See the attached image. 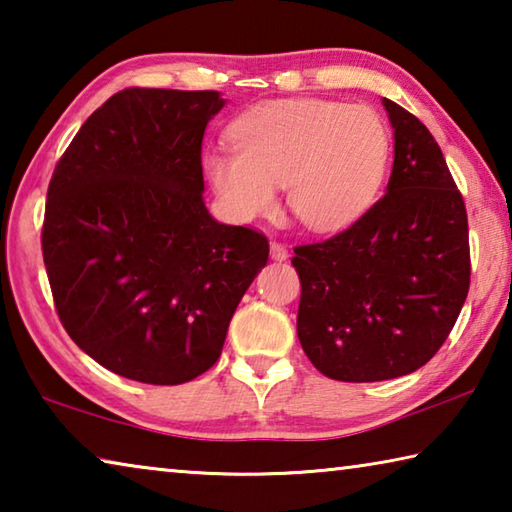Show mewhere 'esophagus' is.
<instances>
[{
    "label": "esophagus",
    "mask_w": 512,
    "mask_h": 512,
    "mask_svg": "<svg viewBox=\"0 0 512 512\" xmlns=\"http://www.w3.org/2000/svg\"><path fill=\"white\" fill-rule=\"evenodd\" d=\"M271 257L275 259V262H287V259H289L287 246H282V244H277V241H273V244H271Z\"/></svg>",
    "instance_id": "esophagus-1"
}]
</instances>
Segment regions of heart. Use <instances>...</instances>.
Masks as SVG:
<instances>
[{
    "label": "heart",
    "mask_w": 512,
    "mask_h": 512,
    "mask_svg": "<svg viewBox=\"0 0 512 512\" xmlns=\"http://www.w3.org/2000/svg\"><path fill=\"white\" fill-rule=\"evenodd\" d=\"M235 151L203 153V171L235 221H253L287 189L291 214L314 232L357 223L384 185L391 128L370 106L325 99L268 101L230 126Z\"/></svg>",
    "instance_id": "obj_1"
}]
</instances>
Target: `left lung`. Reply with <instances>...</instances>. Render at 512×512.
Listing matches in <instances>:
<instances>
[{
    "mask_svg": "<svg viewBox=\"0 0 512 512\" xmlns=\"http://www.w3.org/2000/svg\"><path fill=\"white\" fill-rule=\"evenodd\" d=\"M395 131L386 194L332 239L296 246L298 339L329 379L384 381L422 368L470 289V232L438 142L384 99Z\"/></svg>",
    "mask_w": 512,
    "mask_h": 512,
    "instance_id": "left-lung-1",
    "label": "left lung"
}]
</instances>
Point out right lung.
Segmentation results:
<instances>
[{"label": "right lung", "instance_id": "right-lung-1", "mask_svg": "<svg viewBox=\"0 0 512 512\" xmlns=\"http://www.w3.org/2000/svg\"><path fill=\"white\" fill-rule=\"evenodd\" d=\"M219 92L128 88L88 117L47 189L58 318L121 377L176 386L221 357L268 239L207 212L201 146Z\"/></svg>", "mask_w": 512, "mask_h": 512}]
</instances>
